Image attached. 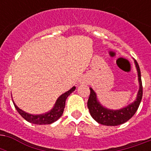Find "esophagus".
<instances>
[{
  "instance_id": "obj_1",
  "label": "esophagus",
  "mask_w": 151,
  "mask_h": 151,
  "mask_svg": "<svg viewBox=\"0 0 151 151\" xmlns=\"http://www.w3.org/2000/svg\"><path fill=\"white\" fill-rule=\"evenodd\" d=\"M79 82H80V84H88V81L87 79L85 78H81V79Z\"/></svg>"
}]
</instances>
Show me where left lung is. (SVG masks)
<instances>
[{"mask_svg": "<svg viewBox=\"0 0 151 151\" xmlns=\"http://www.w3.org/2000/svg\"><path fill=\"white\" fill-rule=\"evenodd\" d=\"M137 73H138V81L139 88L137 96L133 103H130L127 106L119 110H110L104 107L100 104L97 99L96 93L92 88H90V95L88 100V107L89 110L90 114L92 118L96 121L98 123L107 126H116L119 124H124L131 118L136 110H138L139 106L140 104L141 99L143 97V86L141 81L140 69L136 60H135Z\"/></svg>", "mask_w": 151, "mask_h": 151, "instance_id": "1", "label": "left lung"}]
</instances>
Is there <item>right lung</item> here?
<instances>
[{
	"instance_id": "right-lung-1",
	"label": "right lung",
	"mask_w": 151,
	"mask_h": 151,
	"mask_svg": "<svg viewBox=\"0 0 151 151\" xmlns=\"http://www.w3.org/2000/svg\"><path fill=\"white\" fill-rule=\"evenodd\" d=\"M75 88L76 87L73 86L69 91L61 95L57 99L56 102L55 103L54 106H53L52 110H49L48 112L45 113V114H42L34 115L28 114V113H26L25 111H23V110H22L21 109L18 107L14 102H13V103H14L15 109L19 112V114L28 122H30L32 124H49L53 123V122H56L57 120L59 119V117L63 115L64 108H65L66 99L75 90Z\"/></svg>"
}]
</instances>
